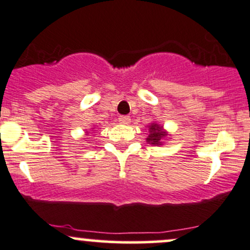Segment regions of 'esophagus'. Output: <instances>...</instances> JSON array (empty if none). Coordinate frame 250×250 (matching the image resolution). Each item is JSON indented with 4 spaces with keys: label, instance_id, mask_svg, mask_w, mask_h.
<instances>
[{
    "label": "esophagus",
    "instance_id": "1",
    "mask_svg": "<svg viewBox=\"0 0 250 250\" xmlns=\"http://www.w3.org/2000/svg\"><path fill=\"white\" fill-rule=\"evenodd\" d=\"M118 122L120 124H124V125H127L131 123V118L128 116H120L118 118Z\"/></svg>",
    "mask_w": 250,
    "mask_h": 250
}]
</instances>
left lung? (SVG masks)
I'll return each instance as SVG.
<instances>
[{
    "mask_svg": "<svg viewBox=\"0 0 250 250\" xmlns=\"http://www.w3.org/2000/svg\"><path fill=\"white\" fill-rule=\"evenodd\" d=\"M166 137L165 132H163V126L153 124L149 126V134L146 140L152 145H161V139Z\"/></svg>",
    "mask_w": 250,
    "mask_h": 250,
    "instance_id": "8db88e82",
    "label": "left lung"
}]
</instances>
